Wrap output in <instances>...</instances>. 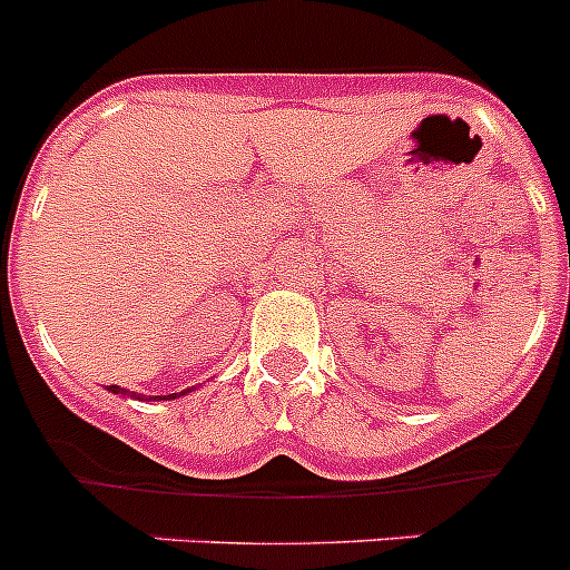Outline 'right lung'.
Returning <instances> with one entry per match:
<instances>
[{
  "label": "right lung",
  "mask_w": 570,
  "mask_h": 570,
  "mask_svg": "<svg viewBox=\"0 0 570 570\" xmlns=\"http://www.w3.org/2000/svg\"><path fill=\"white\" fill-rule=\"evenodd\" d=\"M109 393H121V395H129L127 390L115 387V384H112V387H109ZM132 395H135V393H132ZM175 395H177V393H171V395H155V399H175ZM149 399H153V395H149Z\"/></svg>",
  "instance_id": "1"
}]
</instances>
